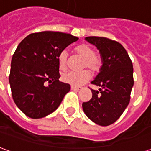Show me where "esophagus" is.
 Masks as SVG:
<instances>
[{
  "instance_id": "obj_1",
  "label": "esophagus",
  "mask_w": 151,
  "mask_h": 151,
  "mask_svg": "<svg viewBox=\"0 0 151 151\" xmlns=\"http://www.w3.org/2000/svg\"><path fill=\"white\" fill-rule=\"evenodd\" d=\"M71 89L73 90V91H80V90L82 89V87H81V86H71Z\"/></svg>"
}]
</instances>
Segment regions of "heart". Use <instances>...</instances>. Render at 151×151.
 <instances>
[{
    "label": "heart",
    "instance_id": "1",
    "mask_svg": "<svg viewBox=\"0 0 151 151\" xmlns=\"http://www.w3.org/2000/svg\"><path fill=\"white\" fill-rule=\"evenodd\" d=\"M74 52L83 58L82 64V69H88L93 74L99 72L101 69L103 61L99 54L95 52V49L86 43H82L74 47ZM58 66L60 70H65L68 65V54L66 51L60 52L57 56ZM61 79L65 83L72 85L73 86H79L91 79V73L88 70H82L80 72H69L65 73L61 76Z\"/></svg>",
    "mask_w": 151,
    "mask_h": 151
}]
</instances>
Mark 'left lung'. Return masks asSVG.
Segmentation results:
<instances>
[{
    "instance_id": "1",
    "label": "left lung",
    "mask_w": 151,
    "mask_h": 151,
    "mask_svg": "<svg viewBox=\"0 0 151 151\" xmlns=\"http://www.w3.org/2000/svg\"><path fill=\"white\" fill-rule=\"evenodd\" d=\"M86 40L98 47L103 65L91 82L101 88L99 91L91 89L92 98L82 104V108L93 122L108 126L120 118L129 104L134 83L133 64L126 50L117 41L97 36Z\"/></svg>"
}]
</instances>
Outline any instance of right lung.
Returning <instances> with one entry per match:
<instances>
[{
	"instance_id": "right-lung-1",
	"label": "right lung",
	"mask_w": 151,
	"mask_h": 151,
	"mask_svg": "<svg viewBox=\"0 0 151 151\" xmlns=\"http://www.w3.org/2000/svg\"><path fill=\"white\" fill-rule=\"evenodd\" d=\"M78 40L63 32L42 31L30 34L18 44L9 81L15 104L26 116L39 119L49 115L70 91L69 84L59 81L57 56Z\"/></svg>"
}]
</instances>
